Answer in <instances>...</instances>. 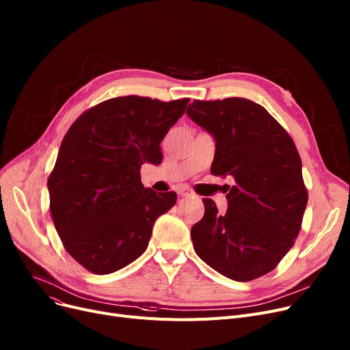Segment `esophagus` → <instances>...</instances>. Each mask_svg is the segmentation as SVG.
Returning <instances> with one entry per match:
<instances>
[{"mask_svg":"<svg viewBox=\"0 0 350 350\" xmlns=\"http://www.w3.org/2000/svg\"><path fill=\"white\" fill-rule=\"evenodd\" d=\"M177 193H178L180 197H194V196H196V194H194L190 189H187V187H180V189L177 190Z\"/></svg>","mask_w":350,"mask_h":350,"instance_id":"obj_1","label":"esophagus"}]
</instances>
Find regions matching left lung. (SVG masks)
<instances>
[{"instance_id":"obj_1","label":"left lung","mask_w":350,"mask_h":350,"mask_svg":"<svg viewBox=\"0 0 350 350\" xmlns=\"http://www.w3.org/2000/svg\"><path fill=\"white\" fill-rule=\"evenodd\" d=\"M187 115L215 139L211 174L234 178L228 208L203 198L191 228L197 255L224 277L248 282L271 272L299 234L308 190L302 161L285 129L244 98L193 100Z\"/></svg>"}]
</instances>
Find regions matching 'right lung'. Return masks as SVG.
Masks as SVG:
<instances>
[{
	"label": "right lung",
	"mask_w": 350,
	"mask_h": 350,
	"mask_svg": "<svg viewBox=\"0 0 350 350\" xmlns=\"http://www.w3.org/2000/svg\"><path fill=\"white\" fill-rule=\"evenodd\" d=\"M190 99L120 96L90 107L66 132L48 178L49 210L66 252L96 275L112 273L146 251L174 191L144 189L142 164H159L160 143Z\"/></svg>",
	"instance_id": "add662e5"
}]
</instances>
